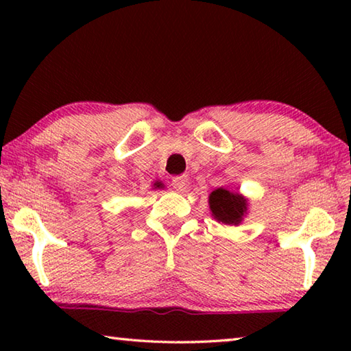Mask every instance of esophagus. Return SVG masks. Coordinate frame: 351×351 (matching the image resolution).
<instances>
[{"label":"esophagus","instance_id":"34e87169","mask_svg":"<svg viewBox=\"0 0 351 351\" xmlns=\"http://www.w3.org/2000/svg\"><path fill=\"white\" fill-rule=\"evenodd\" d=\"M187 184H189V178L186 175L171 178V186H173V189L178 190V192H184V190L187 189Z\"/></svg>","mask_w":351,"mask_h":351}]
</instances>
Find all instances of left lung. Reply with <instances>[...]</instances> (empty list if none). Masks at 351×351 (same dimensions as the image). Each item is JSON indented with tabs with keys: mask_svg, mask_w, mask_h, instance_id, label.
<instances>
[{
	"mask_svg": "<svg viewBox=\"0 0 351 351\" xmlns=\"http://www.w3.org/2000/svg\"><path fill=\"white\" fill-rule=\"evenodd\" d=\"M212 215L226 224H239L246 212V199L224 189L213 190L209 197Z\"/></svg>",
	"mask_w": 351,
	"mask_h": 351,
	"instance_id": "obj_1",
	"label": "left lung"
}]
</instances>
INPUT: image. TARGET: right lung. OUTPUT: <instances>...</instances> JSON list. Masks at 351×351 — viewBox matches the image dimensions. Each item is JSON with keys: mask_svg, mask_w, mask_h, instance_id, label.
<instances>
[{"mask_svg": "<svg viewBox=\"0 0 351 351\" xmlns=\"http://www.w3.org/2000/svg\"><path fill=\"white\" fill-rule=\"evenodd\" d=\"M158 187H159V186H158Z\"/></svg>", "mask_w": 351, "mask_h": 351, "instance_id": "obj_1", "label": "right lung"}]
</instances>
